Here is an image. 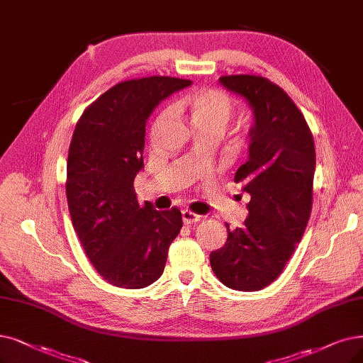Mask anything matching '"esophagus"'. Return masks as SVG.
<instances>
[{
  "label": "esophagus",
  "mask_w": 363,
  "mask_h": 363,
  "mask_svg": "<svg viewBox=\"0 0 363 363\" xmlns=\"http://www.w3.org/2000/svg\"><path fill=\"white\" fill-rule=\"evenodd\" d=\"M182 217H183V222H184L186 225L196 223V222L201 220V216L196 214V213H194V211H191V210H183V211H182Z\"/></svg>",
  "instance_id": "obj_1"
}]
</instances>
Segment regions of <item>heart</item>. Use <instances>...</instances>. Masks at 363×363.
Instances as JSON below:
<instances>
[{"mask_svg": "<svg viewBox=\"0 0 363 363\" xmlns=\"http://www.w3.org/2000/svg\"><path fill=\"white\" fill-rule=\"evenodd\" d=\"M172 110L189 111L191 119L199 133L208 131V129H219L223 133L230 121L232 111H234V101L223 91L202 89L177 99L172 104ZM172 110L168 107L159 114L156 126L165 123L171 118Z\"/></svg>", "mask_w": 363, "mask_h": 363, "instance_id": "b5f03b06", "label": "heart"}]
</instances>
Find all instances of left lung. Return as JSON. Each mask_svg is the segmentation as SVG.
I'll use <instances>...</instances> for the list:
<instances>
[{
	"mask_svg": "<svg viewBox=\"0 0 363 363\" xmlns=\"http://www.w3.org/2000/svg\"><path fill=\"white\" fill-rule=\"evenodd\" d=\"M226 89L249 101L255 113L249 159L235 172L250 194L249 217L228 228L210 264L226 287L255 292L271 284L306 232L313 207L315 150L310 126L280 86L253 74L222 76Z\"/></svg>",
	"mask_w": 363,
	"mask_h": 363,
	"instance_id": "left-lung-1",
	"label": "left lung"
}]
</instances>
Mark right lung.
Returning a JSON list of instances; mask_svg holds the SVG:
<instances>
[{"label": "right lung", "instance_id": "obj_1", "mask_svg": "<svg viewBox=\"0 0 363 363\" xmlns=\"http://www.w3.org/2000/svg\"><path fill=\"white\" fill-rule=\"evenodd\" d=\"M191 83L168 76L121 82L84 108L72 133L65 182L71 222L94 268L113 286L156 281L183 226L177 207L140 206L134 179L143 168L147 118Z\"/></svg>", "mask_w": 363, "mask_h": 363}]
</instances>
